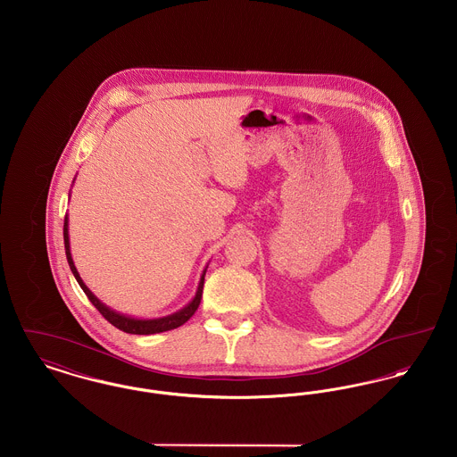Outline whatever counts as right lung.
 Wrapping results in <instances>:
<instances>
[{
    "label": "right lung",
    "mask_w": 457,
    "mask_h": 457,
    "mask_svg": "<svg viewBox=\"0 0 457 457\" xmlns=\"http://www.w3.org/2000/svg\"><path fill=\"white\" fill-rule=\"evenodd\" d=\"M63 243H65L67 262H69V266H71V270H72L74 278L78 279L82 292L87 295L89 302L100 311V314H102L110 324H113L115 328H119L120 331H126V333H131V335H154V333L169 331V329H174V328L183 326V324L188 321L189 318L195 314V311H196L198 305H200L202 292H204V279H205V270H207V269H204V272H202V276H200V283H198V288H196V294L193 296V300H191L189 303H187L183 309H179L178 312L169 314V316H163V318H157V320H137V318H131V316L120 314V312H117V311H113V309H110L108 305H105L98 296H95V294L84 285V281H82L78 269L74 266L72 253H71L69 217H67V215H65V220H63Z\"/></svg>",
    "instance_id": "right-lung-1"
}]
</instances>
